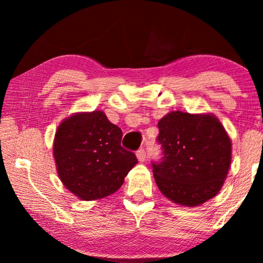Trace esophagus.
Wrapping results in <instances>:
<instances>
[{
    "label": "esophagus",
    "instance_id": "obj_1",
    "mask_svg": "<svg viewBox=\"0 0 263 263\" xmlns=\"http://www.w3.org/2000/svg\"><path fill=\"white\" fill-rule=\"evenodd\" d=\"M136 156H137L138 161H140V162H143L144 159H146V151H144L143 148L138 149V151H137V153H136Z\"/></svg>",
    "mask_w": 263,
    "mask_h": 263
}]
</instances>
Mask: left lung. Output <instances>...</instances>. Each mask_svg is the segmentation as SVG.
<instances>
[{"label": "left lung", "instance_id": "obj_1", "mask_svg": "<svg viewBox=\"0 0 263 263\" xmlns=\"http://www.w3.org/2000/svg\"><path fill=\"white\" fill-rule=\"evenodd\" d=\"M158 128L163 157L152 167L162 194L190 208L215 197L231 163V140L221 122L211 114L173 111Z\"/></svg>", "mask_w": 263, "mask_h": 263}]
</instances>
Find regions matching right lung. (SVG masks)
<instances>
[{
    "mask_svg": "<svg viewBox=\"0 0 263 263\" xmlns=\"http://www.w3.org/2000/svg\"><path fill=\"white\" fill-rule=\"evenodd\" d=\"M122 131L102 111L71 115L58 126L53 146L58 176L81 200L117 192L137 158L121 146Z\"/></svg>",
    "mask_w": 263,
    "mask_h": 263,
    "instance_id": "right-lung-1",
    "label": "right lung"
}]
</instances>
